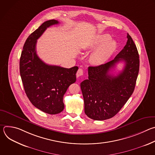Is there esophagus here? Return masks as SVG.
<instances>
[{
  "label": "esophagus",
  "instance_id": "obj_1",
  "mask_svg": "<svg viewBox=\"0 0 155 155\" xmlns=\"http://www.w3.org/2000/svg\"><path fill=\"white\" fill-rule=\"evenodd\" d=\"M83 69H79L78 70L77 72V77H79L83 75Z\"/></svg>",
  "mask_w": 155,
  "mask_h": 155
}]
</instances>
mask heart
<instances>
[{
	"label": "heart",
	"instance_id": "obj_1",
	"mask_svg": "<svg viewBox=\"0 0 155 155\" xmlns=\"http://www.w3.org/2000/svg\"><path fill=\"white\" fill-rule=\"evenodd\" d=\"M111 37L108 34L97 35L87 46V49L97 48L90 56L91 62L96 65L105 64L112 56L117 48V43L114 40H110Z\"/></svg>",
	"mask_w": 155,
	"mask_h": 155
}]
</instances>
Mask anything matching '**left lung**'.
<instances>
[{"mask_svg": "<svg viewBox=\"0 0 155 155\" xmlns=\"http://www.w3.org/2000/svg\"><path fill=\"white\" fill-rule=\"evenodd\" d=\"M123 49L112 61L88 68V79L81 84L84 113L94 120H105L114 117L133 93L139 71V56L135 43L127 34ZM120 61L125 63L117 76L109 71Z\"/></svg>", "mask_w": 155, "mask_h": 155, "instance_id": "8db88e82", "label": "left lung"}]
</instances>
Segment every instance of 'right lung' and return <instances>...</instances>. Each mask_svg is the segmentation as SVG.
I'll return each instance as SVG.
<instances>
[{
  "label": "right lung",
  "mask_w": 155,
  "mask_h": 155,
  "mask_svg": "<svg viewBox=\"0 0 155 155\" xmlns=\"http://www.w3.org/2000/svg\"><path fill=\"white\" fill-rule=\"evenodd\" d=\"M55 19L47 21L27 38L19 61V71L25 93L31 102L41 111L55 115L64 110L63 97L69 86L76 81L77 66L70 69L51 65L36 53L37 40Z\"/></svg>",
  "instance_id": "right-lung-1"
}]
</instances>
